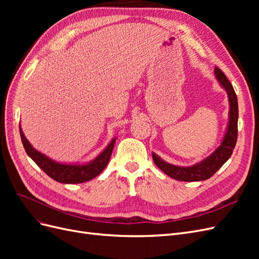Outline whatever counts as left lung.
I'll return each instance as SVG.
<instances>
[{"instance_id": "1", "label": "left lung", "mask_w": 259, "mask_h": 259, "mask_svg": "<svg viewBox=\"0 0 259 259\" xmlns=\"http://www.w3.org/2000/svg\"><path fill=\"white\" fill-rule=\"evenodd\" d=\"M215 76L218 82L226 90L227 94H228V99L230 104L229 123L222 145L209 156H207L205 160L188 167L176 166L173 165V164L166 163L160 159L155 153H152V158L155 165L167 176L176 180H180V182H200V180H205L213 176L228 161L237 144L239 117L237 94L234 92L232 84L227 79L225 73L217 67L215 68Z\"/></svg>"}]
</instances>
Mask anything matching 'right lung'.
Instances as JSON below:
<instances>
[{
  "label": "right lung",
  "mask_w": 259,
  "mask_h": 259,
  "mask_svg": "<svg viewBox=\"0 0 259 259\" xmlns=\"http://www.w3.org/2000/svg\"><path fill=\"white\" fill-rule=\"evenodd\" d=\"M19 132L21 142L27 154L36 163V165L40 167L44 173L48 174L54 180H56V182L62 184H81L89 182V180L99 175L107 166L109 160H110L114 143L116 140V138H113L105 150L92 162L88 164H82V165H77V164H62L53 161L49 156L38 152L31 146V144L28 142V139L23 135L20 124Z\"/></svg>",
  "instance_id": "1"
}]
</instances>
